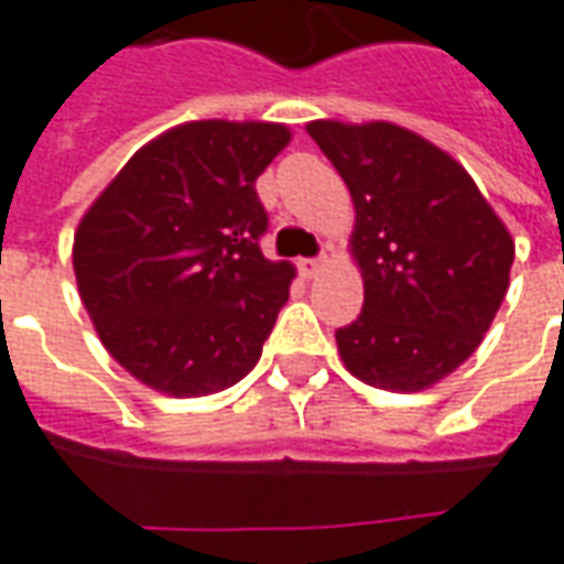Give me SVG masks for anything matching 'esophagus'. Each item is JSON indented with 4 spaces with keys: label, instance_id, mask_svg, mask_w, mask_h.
Segmentation results:
<instances>
[{
    "label": "esophagus",
    "instance_id": "1",
    "mask_svg": "<svg viewBox=\"0 0 564 564\" xmlns=\"http://www.w3.org/2000/svg\"><path fill=\"white\" fill-rule=\"evenodd\" d=\"M323 269H326V259H302V262H299V271H302L305 278H317Z\"/></svg>",
    "mask_w": 564,
    "mask_h": 564
}]
</instances>
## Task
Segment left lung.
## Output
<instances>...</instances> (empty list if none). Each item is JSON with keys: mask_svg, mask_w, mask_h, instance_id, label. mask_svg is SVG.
<instances>
[{"mask_svg": "<svg viewBox=\"0 0 564 564\" xmlns=\"http://www.w3.org/2000/svg\"><path fill=\"white\" fill-rule=\"evenodd\" d=\"M354 198L362 314L335 332L368 387L420 392L480 347L505 302L513 238L447 150L387 120H311Z\"/></svg>", "mask_w": 564, "mask_h": 564, "instance_id": "left-lung-1", "label": "left lung"}]
</instances>
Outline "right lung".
I'll use <instances>...</instances> for the list:
<instances>
[{"mask_svg":"<svg viewBox=\"0 0 564 564\" xmlns=\"http://www.w3.org/2000/svg\"><path fill=\"white\" fill-rule=\"evenodd\" d=\"M293 139L265 120L165 129L80 217L72 265L105 350L150 390L198 399L262 356L295 269L259 250L257 177Z\"/></svg>","mask_w":564,"mask_h":564,"instance_id":"right-lung-1","label":"right lung"}]
</instances>
